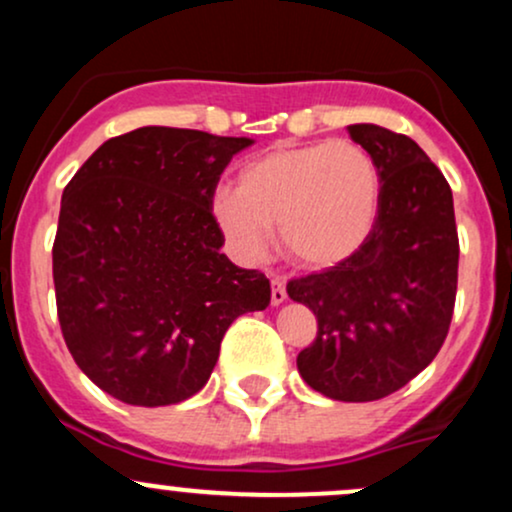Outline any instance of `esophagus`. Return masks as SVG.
Masks as SVG:
<instances>
[{"instance_id": "34e87169", "label": "esophagus", "mask_w": 512, "mask_h": 512, "mask_svg": "<svg viewBox=\"0 0 512 512\" xmlns=\"http://www.w3.org/2000/svg\"><path fill=\"white\" fill-rule=\"evenodd\" d=\"M286 301V281L284 279H272V305H279Z\"/></svg>"}]
</instances>
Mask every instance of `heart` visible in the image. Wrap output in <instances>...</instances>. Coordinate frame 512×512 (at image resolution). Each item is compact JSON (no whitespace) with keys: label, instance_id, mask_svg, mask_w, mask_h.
I'll use <instances>...</instances> for the list:
<instances>
[{"label":"heart","instance_id":"obj_1","mask_svg":"<svg viewBox=\"0 0 512 512\" xmlns=\"http://www.w3.org/2000/svg\"><path fill=\"white\" fill-rule=\"evenodd\" d=\"M380 209V170L366 146L337 139L276 146L248 163L236 192L221 187L211 214L243 262L267 252L269 228L303 269H332L368 243Z\"/></svg>","mask_w":512,"mask_h":512}]
</instances>
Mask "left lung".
<instances>
[{
    "label": "left lung",
    "mask_w": 512,
    "mask_h": 512,
    "mask_svg": "<svg viewBox=\"0 0 512 512\" xmlns=\"http://www.w3.org/2000/svg\"><path fill=\"white\" fill-rule=\"evenodd\" d=\"M380 170V209L351 260L291 279L286 291L317 317L298 373L339 402L383 399L424 370L448 337L457 293L452 190L407 134L351 125Z\"/></svg>",
    "instance_id": "left-lung-1"
}]
</instances>
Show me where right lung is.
I'll use <instances>...</instances> for the list:
<instances>
[{"instance_id": "add662e5", "label": "right lung", "mask_w": 512, "mask_h": 512, "mask_svg": "<svg viewBox=\"0 0 512 512\" xmlns=\"http://www.w3.org/2000/svg\"><path fill=\"white\" fill-rule=\"evenodd\" d=\"M250 144L139 127L108 139L64 187L52 245L62 337L76 366L120 402L192 397L231 322L269 305V279L223 255L211 214L221 173Z\"/></svg>"}]
</instances>
